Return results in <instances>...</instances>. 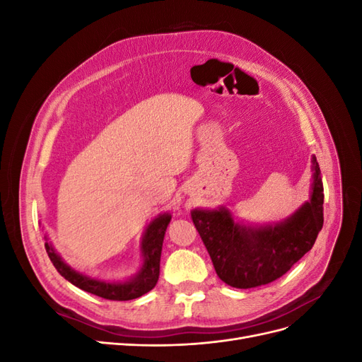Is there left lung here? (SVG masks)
Segmentation results:
<instances>
[{"label":"left lung","mask_w":362,"mask_h":362,"mask_svg":"<svg viewBox=\"0 0 362 362\" xmlns=\"http://www.w3.org/2000/svg\"><path fill=\"white\" fill-rule=\"evenodd\" d=\"M311 201L286 222L246 228L225 210L192 211L193 223L210 254L217 276L235 288H255L281 278L311 250L323 226V184L314 158Z\"/></svg>","instance_id":"8db88e82"}]
</instances>
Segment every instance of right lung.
Segmentation results:
<instances>
[{"label": "right lung", "mask_w": 362, "mask_h": 362, "mask_svg": "<svg viewBox=\"0 0 362 362\" xmlns=\"http://www.w3.org/2000/svg\"><path fill=\"white\" fill-rule=\"evenodd\" d=\"M170 223V216L163 214L158 218L152 222L144 238V255L145 262L144 267H141L140 273L127 282H104V281H96L86 278L80 273L71 270L64 262L60 259V257L54 252V249L45 243L48 257L52 261L54 267L57 269L60 275L68 279L75 287H78L87 293H92L95 296H100L103 299L108 300H131L137 299L140 296L151 291L156 287V284L160 276V258H161V247H163V240L164 234H166V229Z\"/></svg>", "instance_id": "add662e5"}]
</instances>
